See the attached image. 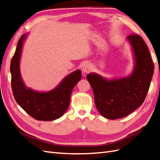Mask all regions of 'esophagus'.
<instances>
[{
	"mask_svg": "<svg viewBox=\"0 0 160 160\" xmlns=\"http://www.w3.org/2000/svg\"><path fill=\"white\" fill-rule=\"evenodd\" d=\"M91 69V66L89 64H85L83 65V68H82V71H83V72H85V73H88Z\"/></svg>",
	"mask_w": 160,
	"mask_h": 160,
	"instance_id": "34e87169",
	"label": "esophagus"
}]
</instances>
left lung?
<instances>
[{"label":"left lung","instance_id":"left-lung-1","mask_svg":"<svg viewBox=\"0 0 160 160\" xmlns=\"http://www.w3.org/2000/svg\"><path fill=\"white\" fill-rule=\"evenodd\" d=\"M132 46L135 67L126 78L107 80L95 73L87 75L99 112L109 119L122 118L141 106L146 99L154 71L146 43L138 34L128 37Z\"/></svg>","mask_w":160,"mask_h":160}]
</instances>
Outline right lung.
I'll return each mask as SVG.
<instances>
[{
    "instance_id": "add662e5",
    "label": "right lung",
    "mask_w": 160,
    "mask_h": 160,
    "mask_svg": "<svg viewBox=\"0 0 160 160\" xmlns=\"http://www.w3.org/2000/svg\"><path fill=\"white\" fill-rule=\"evenodd\" d=\"M26 37L22 35L17 42L11 62L12 91L17 103L31 115L39 121H52L61 118L69 108L71 92L81 79L80 70L71 72L55 89L39 93L27 89L21 79L19 69L22 47Z\"/></svg>"
}]
</instances>
